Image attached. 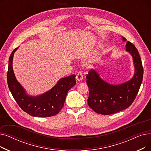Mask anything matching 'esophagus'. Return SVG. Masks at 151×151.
<instances>
[{
  "label": "esophagus",
  "instance_id": "obj_1",
  "mask_svg": "<svg viewBox=\"0 0 151 151\" xmlns=\"http://www.w3.org/2000/svg\"><path fill=\"white\" fill-rule=\"evenodd\" d=\"M83 73L81 72H78L76 75V80L77 81L80 82V81H81L83 80Z\"/></svg>",
  "mask_w": 151,
  "mask_h": 151
}]
</instances>
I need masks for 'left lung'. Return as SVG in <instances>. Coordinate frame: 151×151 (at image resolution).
<instances>
[{"instance_id":"1","label":"left lung","mask_w":151,"mask_h":151,"mask_svg":"<svg viewBox=\"0 0 151 151\" xmlns=\"http://www.w3.org/2000/svg\"><path fill=\"white\" fill-rule=\"evenodd\" d=\"M123 41L127 40L122 37ZM126 51L133 58V76L124 83L113 85L103 80L96 70H90L86 76L89 90L88 105L95 112L104 115L116 113L129 108L139 91L143 77V67L137 47L127 41Z\"/></svg>"}]
</instances>
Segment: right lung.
Listing matches in <instances>:
<instances>
[{"instance_id": "obj_1", "label": "right lung", "mask_w": 151, "mask_h": 151, "mask_svg": "<svg viewBox=\"0 0 151 151\" xmlns=\"http://www.w3.org/2000/svg\"><path fill=\"white\" fill-rule=\"evenodd\" d=\"M15 48L9 58L7 72V83L9 89L19 106L32 116L46 117L56 115L64 105L68 91L75 85V75L62 78L52 89L37 96H30L18 82L13 70Z\"/></svg>"}]
</instances>
